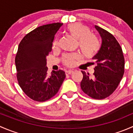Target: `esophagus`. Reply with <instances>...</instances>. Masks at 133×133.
Here are the masks:
<instances>
[{"label":"esophagus","mask_w":133,"mask_h":133,"mask_svg":"<svg viewBox=\"0 0 133 133\" xmlns=\"http://www.w3.org/2000/svg\"><path fill=\"white\" fill-rule=\"evenodd\" d=\"M73 73V71L72 70H68V71H65V74L66 75H71V73Z\"/></svg>","instance_id":"esophagus-1"}]
</instances>
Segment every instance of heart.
<instances>
[{"mask_svg": "<svg viewBox=\"0 0 133 133\" xmlns=\"http://www.w3.org/2000/svg\"><path fill=\"white\" fill-rule=\"evenodd\" d=\"M68 33L71 37L78 40L80 51L83 55L88 58L93 57L100 48V42L95 35L90 33V29L87 25L79 22L70 24L66 28ZM58 45V40L56 39L53 45ZM78 58L76 55H69L64 57V63L68 66H72Z\"/></svg>", "mask_w": 133, "mask_h": 133, "instance_id": "b5f03b06", "label": "heart"}]
</instances>
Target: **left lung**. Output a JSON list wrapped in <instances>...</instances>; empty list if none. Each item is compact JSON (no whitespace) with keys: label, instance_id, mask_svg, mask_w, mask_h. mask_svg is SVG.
<instances>
[{"label":"left lung","instance_id":"left-lung-1","mask_svg":"<svg viewBox=\"0 0 133 133\" xmlns=\"http://www.w3.org/2000/svg\"><path fill=\"white\" fill-rule=\"evenodd\" d=\"M95 28L101 36V47L92 57L96 64L93 76L82 71V90L95 99H104L117 88L124 73L125 60L121 46L112 34L98 25Z\"/></svg>","mask_w":133,"mask_h":133}]
</instances>
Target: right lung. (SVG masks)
<instances>
[{"label": "right lung", "mask_w": 133, "mask_h": 133, "mask_svg": "<svg viewBox=\"0 0 133 133\" xmlns=\"http://www.w3.org/2000/svg\"><path fill=\"white\" fill-rule=\"evenodd\" d=\"M62 23L38 27L26 35L20 42L15 57L17 78L24 92L32 100L44 102L58 91L65 78L62 70L47 73V56Z\"/></svg>", "instance_id": "add662e5"}]
</instances>
